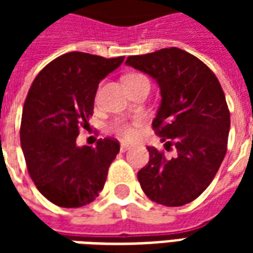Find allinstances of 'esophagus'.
Segmentation results:
<instances>
[{
    "label": "esophagus",
    "mask_w": 253,
    "mask_h": 253,
    "mask_svg": "<svg viewBox=\"0 0 253 253\" xmlns=\"http://www.w3.org/2000/svg\"><path fill=\"white\" fill-rule=\"evenodd\" d=\"M128 149H131V145H128L126 142H122L121 143V152H126Z\"/></svg>",
    "instance_id": "1"
}]
</instances>
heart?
I'll return each instance as SVG.
<instances>
[{
	"label": "heart",
	"mask_w": 253,
	"mask_h": 253,
	"mask_svg": "<svg viewBox=\"0 0 253 253\" xmlns=\"http://www.w3.org/2000/svg\"><path fill=\"white\" fill-rule=\"evenodd\" d=\"M139 80H148L143 74H139V73H132V74H127L126 77L123 78L125 84L134 83V81H139ZM141 125V122H127L123 121V119H116V121L111 122L110 123V131H112L114 134H116L119 138H123V139H132L135 137V132H137V127Z\"/></svg>",
	"instance_id": "heart-1"
}]
</instances>
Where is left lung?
Wrapping results in <instances>:
<instances>
[{"mask_svg": "<svg viewBox=\"0 0 253 253\" xmlns=\"http://www.w3.org/2000/svg\"><path fill=\"white\" fill-rule=\"evenodd\" d=\"M126 63L160 85L163 99L152 126L167 152L176 150L168 159L149 146L139 184L156 203L187 205L209 187L228 150L230 112L222 86L206 63L177 47L131 55Z\"/></svg>", "mask_w": 253, "mask_h": 253, "instance_id": "8db88e82", "label": "left lung"}]
</instances>
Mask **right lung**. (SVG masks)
<instances>
[{"label": "right lung", "instance_id": "obj_1", "mask_svg": "<svg viewBox=\"0 0 253 253\" xmlns=\"http://www.w3.org/2000/svg\"><path fill=\"white\" fill-rule=\"evenodd\" d=\"M123 59L66 52L43 67L28 90L20 126L21 149L36 188L57 206H85L104 187L119 142L100 138L96 148H77L76 138L93 115L99 83Z\"/></svg>", "mask_w": 253, "mask_h": 253}]
</instances>
